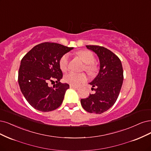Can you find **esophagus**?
<instances>
[{"mask_svg":"<svg viewBox=\"0 0 151 151\" xmlns=\"http://www.w3.org/2000/svg\"><path fill=\"white\" fill-rule=\"evenodd\" d=\"M70 88H73V89H77L78 87L77 86H74V85H70Z\"/></svg>","mask_w":151,"mask_h":151,"instance_id":"34e87169","label":"esophagus"}]
</instances>
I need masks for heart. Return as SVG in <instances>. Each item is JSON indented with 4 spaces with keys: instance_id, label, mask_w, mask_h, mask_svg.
Instances as JSON below:
<instances>
[{
    "instance_id": "b5f03b06",
    "label": "heart",
    "mask_w": 151,
    "mask_h": 151,
    "mask_svg": "<svg viewBox=\"0 0 151 151\" xmlns=\"http://www.w3.org/2000/svg\"><path fill=\"white\" fill-rule=\"evenodd\" d=\"M77 55L86 64L85 70L90 74H94L97 70V66L93 63L95 58L93 54L89 50H83L77 52ZM69 54H65L61 57L59 60V67L60 69L65 72L68 69ZM64 80L66 82L74 86H79L81 83L86 81L87 77L83 73H76L74 72H70L65 75Z\"/></svg>"
}]
</instances>
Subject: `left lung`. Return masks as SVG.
<instances>
[{
    "instance_id": "obj_1",
    "label": "left lung",
    "mask_w": 151,
    "mask_h": 151,
    "mask_svg": "<svg viewBox=\"0 0 151 151\" xmlns=\"http://www.w3.org/2000/svg\"><path fill=\"white\" fill-rule=\"evenodd\" d=\"M86 47L97 54L100 69L95 79L89 83L95 93L82 99L81 103L86 111L102 114L110 109L117 99L124 79L122 65L118 57L104 47L86 45Z\"/></svg>"
}]
</instances>
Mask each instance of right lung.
<instances>
[{
	"label": "right lung",
	"instance_id": "1",
	"mask_svg": "<svg viewBox=\"0 0 151 151\" xmlns=\"http://www.w3.org/2000/svg\"><path fill=\"white\" fill-rule=\"evenodd\" d=\"M74 49L57 43L44 42L34 46L20 62L18 82L20 91L29 104L42 112L58 108L63 101L69 85L60 82L62 72L59 60ZM55 80L53 88L49 81Z\"/></svg>",
	"mask_w": 151,
	"mask_h": 151
}]
</instances>
